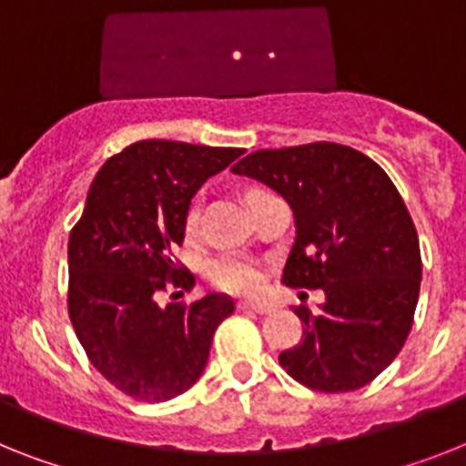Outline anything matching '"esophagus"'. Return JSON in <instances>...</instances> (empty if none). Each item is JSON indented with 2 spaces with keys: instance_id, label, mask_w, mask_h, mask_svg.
Returning a JSON list of instances; mask_svg holds the SVG:
<instances>
[{
  "instance_id": "34e87169",
  "label": "esophagus",
  "mask_w": 466,
  "mask_h": 466,
  "mask_svg": "<svg viewBox=\"0 0 466 466\" xmlns=\"http://www.w3.org/2000/svg\"><path fill=\"white\" fill-rule=\"evenodd\" d=\"M239 310H253V312H258V315H268V312H272L275 308L268 306V303H253V300H241Z\"/></svg>"
}]
</instances>
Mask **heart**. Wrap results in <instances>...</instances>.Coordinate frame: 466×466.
Masks as SVG:
<instances>
[{
	"label": "heart",
	"instance_id": "b5f03b06",
	"mask_svg": "<svg viewBox=\"0 0 466 466\" xmlns=\"http://www.w3.org/2000/svg\"><path fill=\"white\" fill-rule=\"evenodd\" d=\"M198 222V208L191 206L187 210L185 227L194 229ZM208 277L215 287L225 289L229 293H256L258 289L263 287V269L253 263L251 258H244L239 253H227L213 260L208 269Z\"/></svg>",
	"mask_w": 466,
	"mask_h": 466
}]
</instances>
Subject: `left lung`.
Wrapping results in <instances>:
<instances>
[{
  "instance_id": "1",
  "label": "left lung",
  "mask_w": 466,
  "mask_h": 466,
  "mask_svg": "<svg viewBox=\"0 0 466 466\" xmlns=\"http://www.w3.org/2000/svg\"><path fill=\"white\" fill-rule=\"evenodd\" d=\"M232 173L291 206L296 239L281 281L327 299L319 312L293 310L303 336L279 365L322 393L370 384L400 353L420 299V239L396 185L372 158L334 142L253 151Z\"/></svg>"
}]
</instances>
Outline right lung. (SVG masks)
Returning <instances> with one entry per match:
<instances>
[{
    "mask_svg": "<svg viewBox=\"0 0 466 466\" xmlns=\"http://www.w3.org/2000/svg\"><path fill=\"white\" fill-rule=\"evenodd\" d=\"M241 148L144 139L101 166L68 239V315L89 362L125 396L163 402L197 384L225 293L158 306L167 287L191 289L175 260L189 203Z\"/></svg>",
    "mask_w": 466,
    "mask_h": 466,
    "instance_id": "obj_1",
    "label": "right lung"
}]
</instances>
